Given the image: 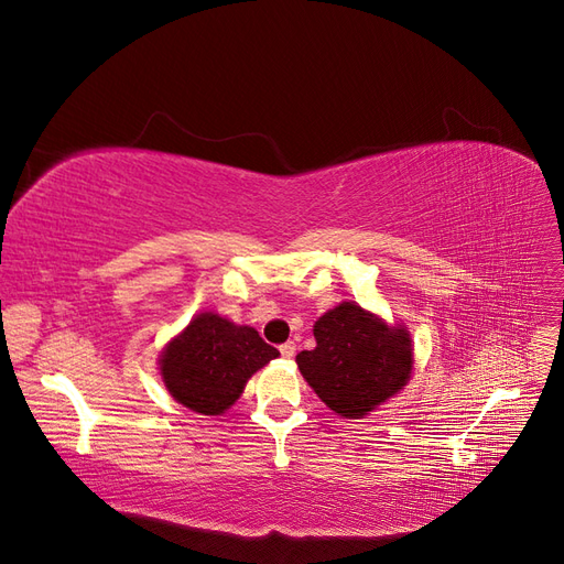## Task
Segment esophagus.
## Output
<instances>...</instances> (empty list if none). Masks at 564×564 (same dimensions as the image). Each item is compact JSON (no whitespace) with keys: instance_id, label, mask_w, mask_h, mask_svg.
Returning a JSON list of instances; mask_svg holds the SVG:
<instances>
[{"instance_id":"obj_1","label":"esophagus","mask_w":564,"mask_h":564,"mask_svg":"<svg viewBox=\"0 0 564 564\" xmlns=\"http://www.w3.org/2000/svg\"><path fill=\"white\" fill-rule=\"evenodd\" d=\"M280 352H282V357H286V360H292V357L296 355V344H294V340H286V344H282Z\"/></svg>"}]
</instances>
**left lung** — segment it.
Returning <instances> with one entry per match:
<instances>
[{
	"mask_svg": "<svg viewBox=\"0 0 564 564\" xmlns=\"http://www.w3.org/2000/svg\"><path fill=\"white\" fill-rule=\"evenodd\" d=\"M313 350H301L296 365L303 379L332 412L365 419L406 386L414 348L406 327L390 324L360 308L338 303L315 322Z\"/></svg>",
	"mask_w": 564,
	"mask_h": 564,
	"instance_id": "8db88e82",
	"label": "left lung"
}]
</instances>
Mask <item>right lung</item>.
<instances>
[{
  "mask_svg": "<svg viewBox=\"0 0 564 564\" xmlns=\"http://www.w3.org/2000/svg\"><path fill=\"white\" fill-rule=\"evenodd\" d=\"M280 355L253 327L199 313L160 355L166 390L183 406L218 416L240 400L251 373Z\"/></svg>",
  "mask_w": 564,
  "mask_h": 564,
  "instance_id": "right-lung-1",
  "label": "right lung"
}]
</instances>
